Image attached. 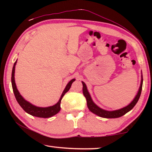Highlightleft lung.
<instances>
[{
	"label": "left lung",
	"mask_w": 152,
	"mask_h": 152,
	"mask_svg": "<svg viewBox=\"0 0 152 152\" xmlns=\"http://www.w3.org/2000/svg\"><path fill=\"white\" fill-rule=\"evenodd\" d=\"M82 85H83V94L85 96L87 102V106H88V109L91 110L92 113H93L94 114L98 115V116L103 117V118H107V119H112V118H118L120 117H122L123 115H124L126 113L130 111L133 107H135V105L137 104L139 99H140L141 90H142V85H143V76L141 75V84L140 87L139 88V91L137 92V94H136L134 99L133 100L132 102H131L129 104H128L127 106L122 108V109L119 110H112V111H109V110H106L101 109L99 107H98L97 105L92 101V98L90 95L89 92L87 90V87L86 86L85 83L84 82H82Z\"/></svg>",
	"instance_id": "8db88e82"
}]
</instances>
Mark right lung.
<instances>
[{
    "label": "right lung",
    "instance_id": "1",
    "mask_svg": "<svg viewBox=\"0 0 152 152\" xmlns=\"http://www.w3.org/2000/svg\"><path fill=\"white\" fill-rule=\"evenodd\" d=\"M17 64V60L15 61L12 68V75H11V83H12V90H13V92L15 94V96L16 98L17 101L18 103L19 104L20 107H22V109H23L25 112L27 113L28 114H29L32 116L37 117H41V118H49L59 113L61 107H60V103L62 99L63 96H64L67 92L70 90L72 84L73 83L74 81H75V79H72L68 82L67 84L65 89L64 90L62 94L61 95V97L59 101L56 104L53 105V106H50L48 107H36L35 105L30 103L29 102L27 101L20 94L19 91H18L16 86V84H15V66Z\"/></svg>",
    "mask_w": 152,
    "mask_h": 152
}]
</instances>
